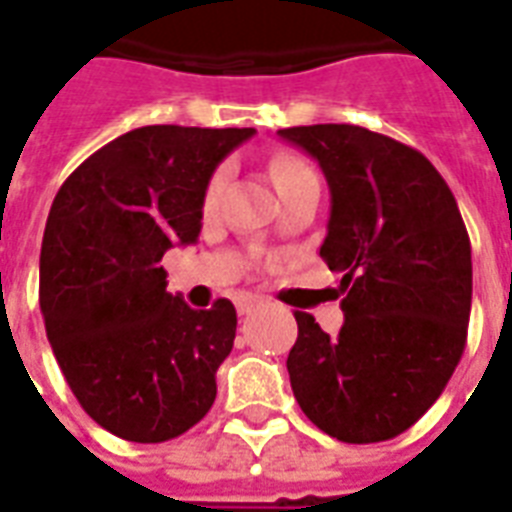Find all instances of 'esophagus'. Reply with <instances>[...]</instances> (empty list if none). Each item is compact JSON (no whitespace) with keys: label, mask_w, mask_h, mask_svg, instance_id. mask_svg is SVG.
Segmentation results:
<instances>
[{"label":"esophagus","mask_w":512,"mask_h":512,"mask_svg":"<svg viewBox=\"0 0 512 512\" xmlns=\"http://www.w3.org/2000/svg\"><path fill=\"white\" fill-rule=\"evenodd\" d=\"M260 303H263V300L255 298V295H241V298L236 300V308H239V314L244 317V314H252Z\"/></svg>","instance_id":"34e87169"}]
</instances>
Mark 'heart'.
Here are the masks:
<instances>
[{"mask_svg":"<svg viewBox=\"0 0 512 512\" xmlns=\"http://www.w3.org/2000/svg\"><path fill=\"white\" fill-rule=\"evenodd\" d=\"M268 171H271L273 185H276V190H279V193H284L287 187L298 185V182H303V179L317 177V174H314V169H311V166H308L303 158H298V155H290V152L276 155V158L271 161V166H268ZM225 179H228V171L225 169L214 171L212 179H209V185H206V195H204L206 206L217 204L222 187H225Z\"/></svg>","mask_w":512,"mask_h":512,"instance_id":"obj_1","label":"heart"}]
</instances>
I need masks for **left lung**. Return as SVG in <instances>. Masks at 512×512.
Listing matches in <instances>:
<instances>
[{"instance_id": "left-lung-1", "label": "left lung", "mask_w": 512, "mask_h": 512, "mask_svg": "<svg viewBox=\"0 0 512 512\" xmlns=\"http://www.w3.org/2000/svg\"><path fill=\"white\" fill-rule=\"evenodd\" d=\"M282 139L317 158L330 185L319 255L341 276L343 327L295 311L287 370L300 411L343 443L392 440L454 376L473 303L470 236L438 169L408 144L349 123Z\"/></svg>"}]
</instances>
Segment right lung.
<instances>
[{"mask_svg": "<svg viewBox=\"0 0 512 512\" xmlns=\"http://www.w3.org/2000/svg\"><path fill=\"white\" fill-rule=\"evenodd\" d=\"M255 128L144 126L69 174L39 252V308L66 384L99 427L163 443L204 419L236 308L166 292L163 255L195 244L217 163Z\"/></svg>", "mask_w": 512, "mask_h": 512, "instance_id": "obj_1", "label": "right lung"}]
</instances>
